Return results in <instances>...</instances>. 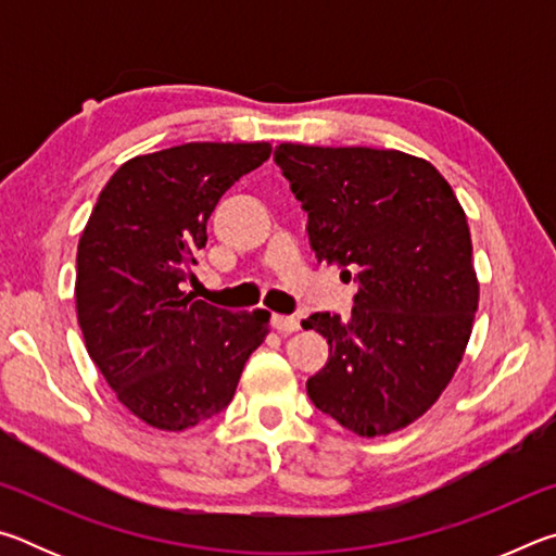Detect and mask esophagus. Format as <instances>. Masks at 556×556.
<instances>
[{
    "mask_svg": "<svg viewBox=\"0 0 556 556\" xmlns=\"http://www.w3.org/2000/svg\"><path fill=\"white\" fill-rule=\"evenodd\" d=\"M271 324H275L277 331L281 333H294L301 328L296 316H271Z\"/></svg>",
    "mask_w": 556,
    "mask_h": 556,
    "instance_id": "1",
    "label": "esophagus"
}]
</instances>
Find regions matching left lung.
Masks as SVG:
<instances>
[{
    "label": "left lung",
    "instance_id": "8db88e82",
    "mask_svg": "<svg viewBox=\"0 0 556 556\" xmlns=\"http://www.w3.org/2000/svg\"><path fill=\"white\" fill-rule=\"evenodd\" d=\"M275 162L318 262L357 281L351 316L301 321L328 341L308 397L357 437L404 429L446 390L473 328L466 213L434 166L397 149L279 144Z\"/></svg>",
    "mask_w": 556,
    "mask_h": 556
}]
</instances>
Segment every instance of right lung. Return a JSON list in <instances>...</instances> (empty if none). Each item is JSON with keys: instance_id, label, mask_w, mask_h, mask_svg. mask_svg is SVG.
Masks as SVG:
<instances>
[{"instance_id": "add662e5", "label": "right lung", "mask_w": 556, "mask_h": 556, "mask_svg": "<svg viewBox=\"0 0 556 556\" xmlns=\"http://www.w3.org/2000/svg\"><path fill=\"white\" fill-rule=\"evenodd\" d=\"M271 147L191 142L135 156L100 191L78 242L75 308L86 348L125 407L184 431L228 407L269 314L205 304L186 291L205 223Z\"/></svg>"}]
</instances>
